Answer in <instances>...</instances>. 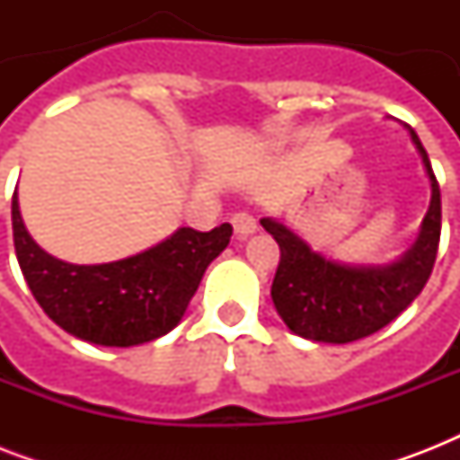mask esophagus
Listing matches in <instances>:
<instances>
[{
	"label": "esophagus",
	"mask_w": 460,
	"mask_h": 460,
	"mask_svg": "<svg viewBox=\"0 0 460 460\" xmlns=\"http://www.w3.org/2000/svg\"><path fill=\"white\" fill-rule=\"evenodd\" d=\"M231 226H234V234L238 238H245L255 234L258 229V222H255V217L248 215V212H236V215L231 217Z\"/></svg>",
	"instance_id": "obj_1"
}]
</instances>
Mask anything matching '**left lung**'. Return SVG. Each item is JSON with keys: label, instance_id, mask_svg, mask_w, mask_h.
I'll use <instances>...</instances> for the list:
<instances>
[{"label": "left lung", "instance_id": "left-lung-1", "mask_svg": "<svg viewBox=\"0 0 460 460\" xmlns=\"http://www.w3.org/2000/svg\"><path fill=\"white\" fill-rule=\"evenodd\" d=\"M428 172L432 198L415 243L389 265H343L313 251L296 231L265 217L281 260L272 281L277 313L294 334L322 343H350L396 320L418 298L435 267L442 234V195L418 133L406 126Z\"/></svg>", "mask_w": 460, "mask_h": 460}]
</instances>
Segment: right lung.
<instances>
[{"label":"right lung","mask_w":460,"mask_h":460,"mask_svg":"<svg viewBox=\"0 0 460 460\" xmlns=\"http://www.w3.org/2000/svg\"><path fill=\"white\" fill-rule=\"evenodd\" d=\"M16 258L47 317L97 346H138L172 332L208 265L229 245L231 224L212 231L181 226L162 243L104 265H71L40 248L11 200Z\"/></svg>","instance_id":"right-lung-1"}]
</instances>
